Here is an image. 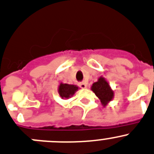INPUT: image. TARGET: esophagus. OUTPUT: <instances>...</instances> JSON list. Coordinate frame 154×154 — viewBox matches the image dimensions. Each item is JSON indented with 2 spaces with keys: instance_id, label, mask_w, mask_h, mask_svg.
<instances>
[{
  "instance_id": "obj_1",
  "label": "esophagus",
  "mask_w": 154,
  "mask_h": 154,
  "mask_svg": "<svg viewBox=\"0 0 154 154\" xmlns=\"http://www.w3.org/2000/svg\"><path fill=\"white\" fill-rule=\"evenodd\" d=\"M79 86H80V88H82V89H85V88H86V84L85 83H83V82H82V83H79Z\"/></svg>"
}]
</instances>
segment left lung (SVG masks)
Instances as JSON below:
<instances>
[{
	"mask_svg": "<svg viewBox=\"0 0 154 154\" xmlns=\"http://www.w3.org/2000/svg\"><path fill=\"white\" fill-rule=\"evenodd\" d=\"M94 93L101 101V104L105 106L110 101H111L113 96V92L110 89L108 83L104 80V77H101L98 80L92 84L91 88Z\"/></svg>",
	"mask_w": 154,
	"mask_h": 154,
	"instance_id": "obj_1",
	"label": "left lung"
}]
</instances>
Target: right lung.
<instances>
[{
    "label": "right lung",
    "mask_w": 154,
    "mask_h": 154,
    "mask_svg": "<svg viewBox=\"0 0 154 154\" xmlns=\"http://www.w3.org/2000/svg\"><path fill=\"white\" fill-rule=\"evenodd\" d=\"M77 89H78V87L75 85L61 83L59 87V93L62 98H68L72 96Z\"/></svg>",
    "instance_id": "add662e5"
}]
</instances>
